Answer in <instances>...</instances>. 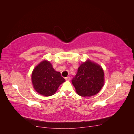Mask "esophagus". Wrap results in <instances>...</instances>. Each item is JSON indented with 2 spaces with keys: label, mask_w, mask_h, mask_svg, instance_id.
<instances>
[{
  "label": "esophagus",
  "mask_w": 134,
  "mask_h": 134,
  "mask_svg": "<svg viewBox=\"0 0 134 134\" xmlns=\"http://www.w3.org/2000/svg\"><path fill=\"white\" fill-rule=\"evenodd\" d=\"M70 79H71L70 76H67V77L65 78V80H66V81H70Z\"/></svg>",
  "instance_id": "obj_1"
}]
</instances>
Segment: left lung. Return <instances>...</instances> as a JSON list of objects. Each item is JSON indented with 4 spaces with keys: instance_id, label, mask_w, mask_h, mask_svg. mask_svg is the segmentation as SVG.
<instances>
[{
    "instance_id": "8db88e82",
    "label": "left lung",
    "mask_w": 134,
    "mask_h": 134,
    "mask_svg": "<svg viewBox=\"0 0 134 134\" xmlns=\"http://www.w3.org/2000/svg\"><path fill=\"white\" fill-rule=\"evenodd\" d=\"M71 81L79 96H94L104 86V70L98 64L87 60L79 67L77 73Z\"/></svg>"
}]
</instances>
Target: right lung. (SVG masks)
<instances>
[{"label":"right lung","mask_w":134,"mask_h":134,"mask_svg":"<svg viewBox=\"0 0 134 134\" xmlns=\"http://www.w3.org/2000/svg\"><path fill=\"white\" fill-rule=\"evenodd\" d=\"M32 81L37 92L48 97L53 95L65 79L61 76L60 72L54 70L49 62L43 60L33 70Z\"/></svg>","instance_id":"right-lung-1"}]
</instances>
